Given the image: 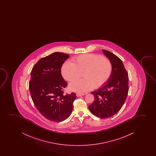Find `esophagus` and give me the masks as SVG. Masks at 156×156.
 Here are the masks:
<instances>
[{
	"mask_svg": "<svg viewBox=\"0 0 156 156\" xmlns=\"http://www.w3.org/2000/svg\"><path fill=\"white\" fill-rule=\"evenodd\" d=\"M83 95H85V94H83H83H81V93H77V94H76V96H77V97L83 96Z\"/></svg>",
	"mask_w": 156,
	"mask_h": 156,
	"instance_id": "obj_1",
	"label": "esophagus"
}]
</instances>
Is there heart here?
I'll list each match as a JSON object with an SVG mask.
<instances>
[{
	"instance_id": "heart-1",
	"label": "heart",
	"mask_w": 156,
	"mask_h": 156,
	"mask_svg": "<svg viewBox=\"0 0 156 156\" xmlns=\"http://www.w3.org/2000/svg\"><path fill=\"white\" fill-rule=\"evenodd\" d=\"M112 72V64L105 56L94 54L79 56L73 63L66 62L62 65L61 73L64 79L73 81L83 73V79L78 80L69 85L71 90L83 93L103 85L109 79Z\"/></svg>"
}]
</instances>
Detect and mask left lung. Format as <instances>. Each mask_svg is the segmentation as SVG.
I'll use <instances>...</instances> for the list:
<instances>
[{"label": "left lung", "mask_w": 156, "mask_h": 156, "mask_svg": "<svg viewBox=\"0 0 156 156\" xmlns=\"http://www.w3.org/2000/svg\"><path fill=\"white\" fill-rule=\"evenodd\" d=\"M112 64V72L106 83L92 92L95 100L88 108L98 117H111L121 109L128 92V75L122 60L111 52L102 50Z\"/></svg>", "instance_id": "obj_1"}]
</instances>
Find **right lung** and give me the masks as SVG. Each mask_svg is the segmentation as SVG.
<instances>
[{"instance_id": "add662e5", "label": "right lung", "mask_w": 156, "mask_h": 156, "mask_svg": "<svg viewBox=\"0 0 156 156\" xmlns=\"http://www.w3.org/2000/svg\"><path fill=\"white\" fill-rule=\"evenodd\" d=\"M67 54L55 52L41 58L31 73L29 90L34 105L47 119L60 122L66 119L73 111L75 93L64 94L67 86L61 73Z\"/></svg>"}]
</instances>
